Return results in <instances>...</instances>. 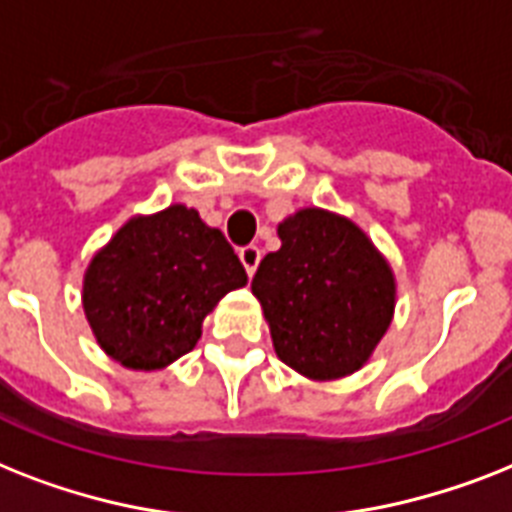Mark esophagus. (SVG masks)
Wrapping results in <instances>:
<instances>
[{"label": "esophagus", "instance_id": "34e87169", "mask_svg": "<svg viewBox=\"0 0 512 512\" xmlns=\"http://www.w3.org/2000/svg\"><path fill=\"white\" fill-rule=\"evenodd\" d=\"M260 257H263V252H260V247H255V244L242 247V252H239V260H242V265H244V270H247L249 278L255 276L257 265H260Z\"/></svg>", "mask_w": 512, "mask_h": 512}]
</instances>
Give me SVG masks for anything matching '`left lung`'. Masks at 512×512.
I'll return each instance as SVG.
<instances>
[{"instance_id": "8db88e82", "label": "left lung", "mask_w": 512, "mask_h": 512, "mask_svg": "<svg viewBox=\"0 0 512 512\" xmlns=\"http://www.w3.org/2000/svg\"><path fill=\"white\" fill-rule=\"evenodd\" d=\"M278 239L252 278L278 360L310 381L360 371L394 318L389 260L363 228L321 207L281 220Z\"/></svg>"}]
</instances>
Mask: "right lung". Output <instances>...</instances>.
<instances>
[{"label":"right lung","mask_w":512,"mask_h":512,"mask_svg":"<svg viewBox=\"0 0 512 512\" xmlns=\"http://www.w3.org/2000/svg\"><path fill=\"white\" fill-rule=\"evenodd\" d=\"M247 270L194 207L170 205L118 228L83 273V313L107 355L160 371L197 347L202 321Z\"/></svg>","instance_id":"1"}]
</instances>
